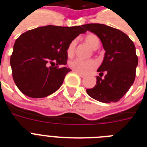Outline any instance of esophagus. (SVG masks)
Returning a JSON list of instances; mask_svg holds the SVG:
<instances>
[{"label":"esophagus","instance_id":"obj_1","mask_svg":"<svg viewBox=\"0 0 147 147\" xmlns=\"http://www.w3.org/2000/svg\"><path fill=\"white\" fill-rule=\"evenodd\" d=\"M78 74V75L80 76V77H85V74H81V73H79V72H76Z\"/></svg>","mask_w":147,"mask_h":147}]
</instances>
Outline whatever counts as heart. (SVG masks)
<instances>
[{
	"instance_id": "b5f03b06",
	"label": "heart",
	"mask_w": 147,
	"mask_h": 147,
	"mask_svg": "<svg viewBox=\"0 0 147 147\" xmlns=\"http://www.w3.org/2000/svg\"><path fill=\"white\" fill-rule=\"evenodd\" d=\"M85 42L93 50H96L100 45L99 40L94 34H88L85 37ZM76 46V40H73L67 45V54L68 57H72L75 52ZM69 67L71 69L81 74H88L90 71L94 70L97 67V62L94 59H76L69 62Z\"/></svg>"
}]
</instances>
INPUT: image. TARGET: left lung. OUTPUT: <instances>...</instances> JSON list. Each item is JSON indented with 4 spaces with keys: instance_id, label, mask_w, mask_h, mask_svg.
Wrapping results in <instances>:
<instances>
[{
    "instance_id": "8db88e82",
    "label": "left lung",
    "mask_w": 147,
    "mask_h": 147,
    "mask_svg": "<svg viewBox=\"0 0 147 147\" xmlns=\"http://www.w3.org/2000/svg\"><path fill=\"white\" fill-rule=\"evenodd\" d=\"M83 27L98 36L105 51L97 71L102 75L105 71L106 75L104 79L97 76L96 85L87 89V93L103 103L118 102L135 81L138 63L136 46L125 33L117 28L100 23L85 24Z\"/></svg>"
}]
</instances>
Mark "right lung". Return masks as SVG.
Returning <instances> with one entry per match:
<instances>
[{
  "label": "right lung",
  "mask_w": 147,
  "mask_h": 147,
  "mask_svg": "<svg viewBox=\"0 0 147 147\" xmlns=\"http://www.w3.org/2000/svg\"><path fill=\"white\" fill-rule=\"evenodd\" d=\"M83 26H46L22 34L16 40L10 58L12 77L20 91L31 98H43L61 87L67 73V45ZM54 64V66H53Z\"/></svg>",
  "instance_id": "obj_1"
}]
</instances>
